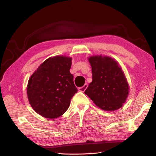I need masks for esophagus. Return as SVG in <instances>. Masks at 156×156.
<instances>
[{"mask_svg":"<svg viewBox=\"0 0 156 156\" xmlns=\"http://www.w3.org/2000/svg\"><path fill=\"white\" fill-rule=\"evenodd\" d=\"M87 87H88V84H84L83 87H79L78 88V90L80 91H81V92H84V91L86 90V89L87 88Z\"/></svg>","mask_w":156,"mask_h":156,"instance_id":"esophagus-1","label":"esophagus"}]
</instances>
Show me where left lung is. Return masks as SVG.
Masks as SVG:
<instances>
[{
	"instance_id": "obj_1",
	"label": "left lung",
	"mask_w": 156,
	"mask_h": 156,
	"mask_svg": "<svg viewBox=\"0 0 156 156\" xmlns=\"http://www.w3.org/2000/svg\"><path fill=\"white\" fill-rule=\"evenodd\" d=\"M92 82L84 94L94 104L105 111L117 110L122 107L129 94V84L118 62L111 57L91 56Z\"/></svg>"
}]
</instances>
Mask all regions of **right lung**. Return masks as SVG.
Wrapping results in <instances>:
<instances>
[{"label": "right lung", "mask_w": 156, "mask_h": 156, "mask_svg": "<svg viewBox=\"0 0 156 156\" xmlns=\"http://www.w3.org/2000/svg\"><path fill=\"white\" fill-rule=\"evenodd\" d=\"M72 60L62 56L49 58L31 76L27 89L29 102L43 117L54 119L62 115L78 91L70 73Z\"/></svg>", "instance_id": "add662e5"}]
</instances>
